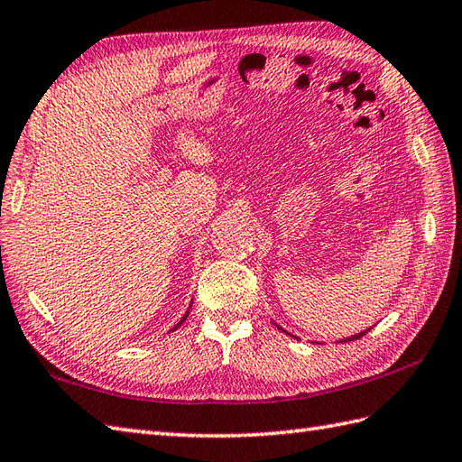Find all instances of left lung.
<instances>
[{"label": "left lung", "instance_id": "8db88e82", "mask_svg": "<svg viewBox=\"0 0 462 462\" xmlns=\"http://www.w3.org/2000/svg\"><path fill=\"white\" fill-rule=\"evenodd\" d=\"M367 330H370V328H367ZM367 330L365 332H362V334H356V336H352V337H346V340H342V342H352V340H360L362 336H365L367 334Z\"/></svg>", "mask_w": 462, "mask_h": 462}]
</instances>
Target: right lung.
<instances>
[{
    "label": "right lung",
    "instance_id": "1",
    "mask_svg": "<svg viewBox=\"0 0 462 462\" xmlns=\"http://www.w3.org/2000/svg\"><path fill=\"white\" fill-rule=\"evenodd\" d=\"M188 314H189V312H186V316H183V318H181V320H180V322H178L176 326H173V328H171V332H173V330H176V328H180V326L183 324V320H186V318H188Z\"/></svg>",
    "mask_w": 462,
    "mask_h": 462
}]
</instances>
